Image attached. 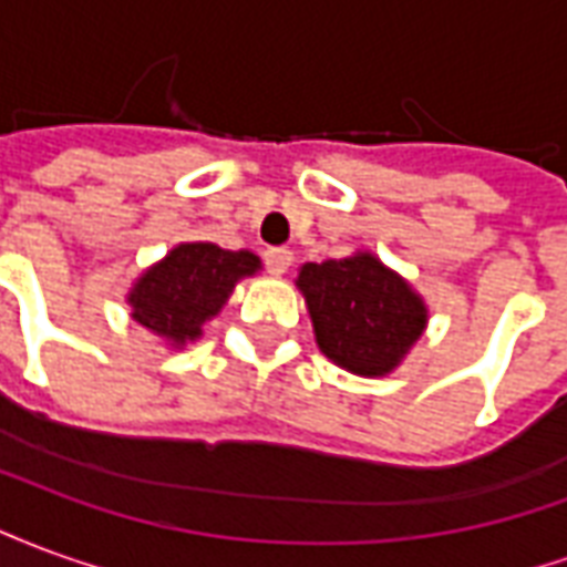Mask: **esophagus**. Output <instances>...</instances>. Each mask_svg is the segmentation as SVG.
<instances>
[{"label":"esophagus","mask_w":567,"mask_h":567,"mask_svg":"<svg viewBox=\"0 0 567 567\" xmlns=\"http://www.w3.org/2000/svg\"><path fill=\"white\" fill-rule=\"evenodd\" d=\"M291 260H295V255H291L288 248H267V251H264V264H267V270H270L272 276H282V272H288Z\"/></svg>","instance_id":"1"}]
</instances>
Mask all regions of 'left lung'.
Returning a JSON list of instances; mask_svg holds the SVG:
<instances>
[{
  "label": "left lung",
  "instance_id": "1",
  "mask_svg": "<svg viewBox=\"0 0 567 567\" xmlns=\"http://www.w3.org/2000/svg\"><path fill=\"white\" fill-rule=\"evenodd\" d=\"M297 288L321 352L358 377L392 373L427 324L422 297L370 251L303 264Z\"/></svg>",
  "mask_w": 567,
  "mask_h": 567
}]
</instances>
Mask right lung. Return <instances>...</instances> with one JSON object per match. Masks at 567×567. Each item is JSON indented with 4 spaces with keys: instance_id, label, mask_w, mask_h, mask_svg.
<instances>
[{
    "instance_id": "1",
    "label": "right lung",
    "mask_w": 567,
    "mask_h": 567,
    "mask_svg": "<svg viewBox=\"0 0 567 567\" xmlns=\"http://www.w3.org/2000/svg\"><path fill=\"white\" fill-rule=\"evenodd\" d=\"M258 270L260 258L246 248L227 251L212 243H182L136 279L127 295L130 316L166 343L185 346L221 312L234 285Z\"/></svg>"
}]
</instances>
